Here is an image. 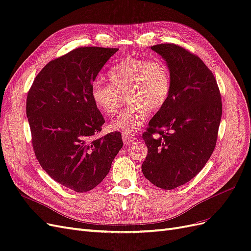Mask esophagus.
Segmentation results:
<instances>
[{
	"label": "esophagus",
	"instance_id": "esophagus-1",
	"mask_svg": "<svg viewBox=\"0 0 251 251\" xmlns=\"http://www.w3.org/2000/svg\"><path fill=\"white\" fill-rule=\"evenodd\" d=\"M123 140L126 144H130V143H132L133 141L136 140V137L133 134H124L123 135Z\"/></svg>",
	"mask_w": 251,
	"mask_h": 251
}]
</instances>
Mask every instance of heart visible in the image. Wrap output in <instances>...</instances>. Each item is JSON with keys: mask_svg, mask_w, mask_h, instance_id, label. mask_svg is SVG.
Segmentation results:
<instances>
[{"mask_svg": "<svg viewBox=\"0 0 251 251\" xmlns=\"http://www.w3.org/2000/svg\"><path fill=\"white\" fill-rule=\"evenodd\" d=\"M110 83L95 80L91 97L95 107L107 115L115 114L126 94L130 104L110 124L113 131L134 134L147 120L150 111L160 110L172 92L170 68L159 58L128 56L114 65L108 74Z\"/></svg>", "mask_w": 251, "mask_h": 251, "instance_id": "heart-1", "label": "heart"}]
</instances>
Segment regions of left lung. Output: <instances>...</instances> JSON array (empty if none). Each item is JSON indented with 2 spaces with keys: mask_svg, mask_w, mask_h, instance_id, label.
<instances>
[{
  "mask_svg": "<svg viewBox=\"0 0 251 251\" xmlns=\"http://www.w3.org/2000/svg\"><path fill=\"white\" fill-rule=\"evenodd\" d=\"M151 49L170 68L172 92L142 135L148 156L141 170L157 187L174 189L192 180L214 151L222 116L221 94L200 57L175 44Z\"/></svg>",
  "mask_w": 251,
  "mask_h": 251,
  "instance_id": "1",
  "label": "left lung"
}]
</instances>
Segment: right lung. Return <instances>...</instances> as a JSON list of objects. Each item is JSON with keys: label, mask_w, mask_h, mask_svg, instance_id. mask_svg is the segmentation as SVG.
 <instances>
[{"label": "right lung", "mask_w": 251, "mask_h": 251, "mask_svg": "<svg viewBox=\"0 0 251 251\" xmlns=\"http://www.w3.org/2000/svg\"><path fill=\"white\" fill-rule=\"evenodd\" d=\"M118 51L80 47L45 66L27 95L34 154L59 184L86 193L107 176L123 148L119 132L97 137L104 118L91 97L97 74Z\"/></svg>", "instance_id": "add662e5"}]
</instances>
